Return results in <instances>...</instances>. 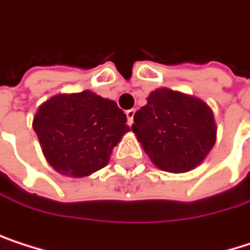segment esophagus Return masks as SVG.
<instances>
[{
    "instance_id": "obj_1",
    "label": "esophagus",
    "mask_w": 250,
    "mask_h": 250,
    "mask_svg": "<svg viewBox=\"0 0 250 250\" xmlns=\"http://www.w3.org/2000/svg\"><path fill=\"white\" fill-rule=\"evenodd\" d=\"M126 113V118H128V125L131 126L134 124V115H135V109H129L125 112Z\"/></svg>"
}]
</instances>
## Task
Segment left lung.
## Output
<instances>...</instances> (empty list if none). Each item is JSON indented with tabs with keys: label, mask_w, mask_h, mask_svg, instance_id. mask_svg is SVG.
<instances>
[{
	"label": "left lung",
	"mask_w": 250,
	"mask_h": 250,
	"mask_svg": "<svg viewBox=\"0 0 250 250\" xmlns=\"http://www.w3.org/2000/svg\"><path fill=\"white\" fill-rule=\"evenodd\" d=\"M131 129L151 162L168 172L199 165L216 138L212 110L202 100L167 88L151 92Z\"/></svg>",
	"instance_id": "left-lung-1"
}]
</instances>
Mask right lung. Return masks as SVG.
Here are the masks:
<instances>
[{
  "label": "right lung",
  "instance_id": "obj_1",
  "mask_svg": "<svg viewBox=\"0 0 250 250\" xmlns=\"http://www.w3.org/2000/svg\"><path fill=\"white\" fill-rule=\"evenodd\" d=\"M34 129L56 171L85 177L107 165L113 147L129 128L115 102L83 91L44 103L34 118Z\"/></svg>",
  "mask_w": 250,
  "mask_h": 250
}]
</instances>
